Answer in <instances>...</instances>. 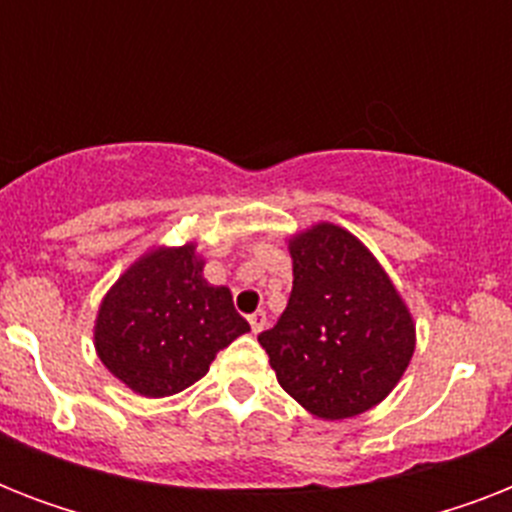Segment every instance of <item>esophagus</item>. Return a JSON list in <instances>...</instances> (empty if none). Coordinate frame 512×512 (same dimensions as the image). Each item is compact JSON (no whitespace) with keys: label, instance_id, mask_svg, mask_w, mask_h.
I'll list each match as a JSON object with an SVG mask.
<instances>
[{"label":"esophagus","instance_id":"esophagus-1","mask_svg":"<svg viewBox=\"0 0 512 512\" xmlns=\"http://www.w3.org/2000/svg\"><path fill=\"white\" fill-rule=\"evenodd\" d=\"M265 321H268V316H265V311L249 313V327H252V332H260V329L265 327Z\"/></svg>","mask_w":512,"mask_h":512}]
</instances>
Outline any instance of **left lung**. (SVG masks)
I'll return each instance as SVG.
<instances>
[{
  "instance_id": "left-lung-1",
  "label": "left lung",
  "mask_w": 512,
  "mask_h": 512,
  "mask_svg": "<svg viewBox=\"0 0 512 512\" xmlns=\"http://www.w3.org/2000/svg\"><path fill=\"white\" fill-rule=\"evenodd\" d=\"M292 292L257 335L279 385L324 420L380 404L414 353L412 316L369 249L332 223L292 241Z\"/></svg>"
}]
</instances>
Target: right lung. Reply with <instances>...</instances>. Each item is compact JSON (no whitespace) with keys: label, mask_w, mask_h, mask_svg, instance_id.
<instances>
[{"label":"right lung","mask_w":512,"mask_h":512,"mask_svg":"<svg viewBox=\"0 0 512 512\" xmlns=\"http://www.w3.org/2000/svg\"><path fill=\"white\" fill-rule=\"evenodd\" d=\"M196 247L156 249L100 305L95 348L108 372L140 396L180 393L207 374L217 350L249 332L225 287L201 279Z\"/></svg>","instance_id":"obj_1"}]
</instances>
